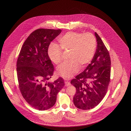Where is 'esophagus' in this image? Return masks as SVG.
Segmentation results:
<instances>
[{
  "mask_svg": "<svg viewBox=\"0 0 131 131\" xmlns=\"http://www.w3.org/2000/svg\"><path fill=\"white\" fill-rule=\"evenodd\" d=\"M65 86H68L71 85V83L69 81H65Z\"/></svg>",
  "mask_w": 131,
  "mask_h": 131,
  "instance_id": "1",
  "label": "esophagus"
}]
</instances>
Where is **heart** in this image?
<instances>
[{"label": "heart", "mask_w": 131, "mask_h": 131, "mask_svg": "<svg viewBox=\"0 0 131 131\" xmlns=\"http://www.w3.org/2000/svg\"><path fill=\"white\" fill-rule=\"evenodd\" d=\"M58 44L51 43L48 49L50 60L56 64L62 61L63 50H70V61H66L57 68L58 74L69 79L78 72L80 68L86 66L93 57L96 48V41L90 33L82 34L69 32L59 38Z\"/></svg>", "instance_id": "obj_1"}]
</instances>
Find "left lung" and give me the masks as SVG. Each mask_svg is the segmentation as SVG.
I'll use <instances>...</instances> for the list:
<instances>
[{"label":"left lung","mask_w":131,"mask_h":131,"mask_svg":"<svg viewBox=\"0 0 131 131\" xmlns=\"http://www.w3.org/2000/svg\"><path fill=\"white\" fill-rule=\"evenodd\" d=\"M95 36L97 46L91 63L71 81L76 88L74 104L83 110L93 108L100 103L106 95L110 81L111 61L109 52L96 32Z\"/></svg>","instance_id":"obj_1"}]
</instances>
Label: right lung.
I'll return each instance as SVG.
<instances>
[{
  "instance_id": "1",
  "label": "right lung",
  "mask_w": 131,
  "mask_h": 131,
  "mask_svg": "<svg viewBox=\"0 0 131 131\" xmlns=\"http://www.w3.org/2000/svg\"><path fill=\"white\" fill-rule=\"evenodd\" d=\"M61 30L38 29L25 40L17 63L19 88L25 101L33 107L45 111L52 107L57 94L64 86L59 78L48 81L54 72V67L48 55L50 42Z\"/></svg>"
}]
</instances>
